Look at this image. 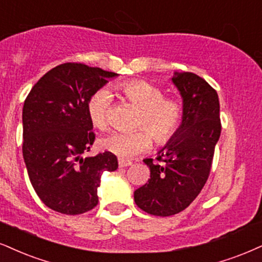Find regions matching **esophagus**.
<instances>
[{
  "label": "esophagus",
  "instance_id": "34e87169",
  "mask_svg": "<svg viewBox=\"0 0 262 262\" xmlns=\"http://www.w3.org/2000/svg\"><path fill=\"white\" fill-rule=\"evenodd\" d=\"M131 164H132V163H131L130 160L119 159V167H126V166H130Z\"/></svg>",
  "mask_w": 262,
  "mask_h": 262
}]
</instances>
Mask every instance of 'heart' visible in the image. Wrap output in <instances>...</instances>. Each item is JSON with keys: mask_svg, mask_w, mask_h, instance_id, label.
Returning <instances> with one entry per match:
<instances>
[{"mask_svg": "<svg viewBox=\"0 0 262 262\" xmlns=\"http://www.w3.org/2000/svg\"><path fill=\"white\" fill-rule=\"evenodd\" d=\"M127 101L140 106L136 125L130 132H115L103 138L102 147L120 158H132L148 150L153 137L158 144H166L179 132L185 118V105L175 97H164L159 86L146 80H128L119 85ZM113 97L98 90L87 103V114L95 127L104 131L111 125Z\"/></svg>", "mask_w": 262, "mask_h": 262, "instance_id": "heart-1", "label": "heart"}]
</instances>
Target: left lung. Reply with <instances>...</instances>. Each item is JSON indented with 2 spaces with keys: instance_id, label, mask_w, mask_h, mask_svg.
Masks as SVG:
<instances>
[{
  "instance_id": "obj_1",
  "label": "left lung",
  "mask_w": 262,
  "mask_h": 262,
  "mask_svg": "<svg viewBox=\"0 0 262 262\" xmlns=\"http://www.w3.org/2000/svg\"><path fill=\"white\" fill-rule=\"evenodd\" d=\"M172 81L183 98V122L159 151V163L143 160L150 179L134 194L138 208L156 216L175 215L198 196L208 181L221 134L217 92L193 73H176Z\"/></svg>"
}]
</instances>
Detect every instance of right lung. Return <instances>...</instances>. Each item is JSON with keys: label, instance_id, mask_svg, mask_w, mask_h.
<instances>
[{"label": "right lung", "instance_id": "add662e5", "mask_svg": "<svg viewBox=\"0 0 262 262\" xmlns=\"http://www.w3.org/2000/svg\"><path fill=\"white\" fill-rule=\"evenodd\" d=\"M118 74L64 63L45 74L23 108V157L38 198L54 211L79 215L98 204L103 171L118 169L111 151L82 158L95 142L91 96Z\"/></svg>", "mask_w": 262, "mask_h": 262}]
</instances>
